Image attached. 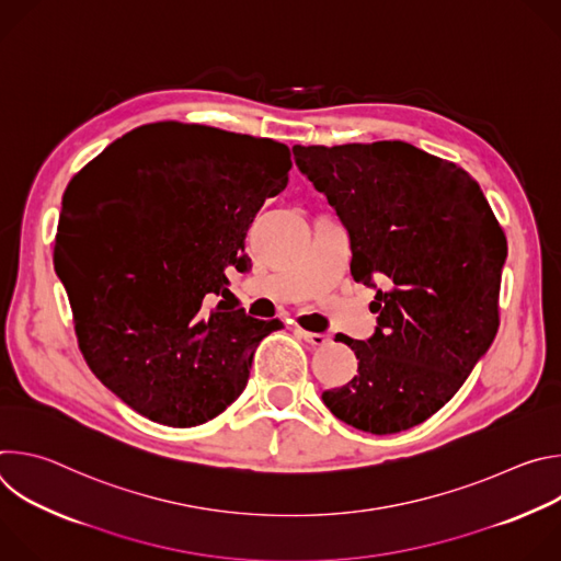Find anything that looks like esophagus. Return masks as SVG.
<instances>
[{
	"label": "esophagus",
	"instance_id": "34e87169",
	"mask_svg": "<svg viewBox=\"0 0 561 561\" xmlns=\"http://www.w3.org/2000/svg\"><path fill=\"white\" fill-rule=\"evenodd\" d=\"M299 337H301L304 342H308L310 346H327V344L331 342V337H329V335H324V333H308V331H299Z\"/></svg>",
	"mask_w": 561,
	"mask_h": 561
}]
</instances>
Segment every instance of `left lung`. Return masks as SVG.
<instances>
[{
  "label": "left lung",
  "instance_id": "8db88e82",
  "mask_svg": "<svg viewBox=\"0 0 561 561\" xmlns=\"http://www.w3.org/2000/svg\"><path fill=\"white\" fill-rule=\"evenodd\" d=\"M293 154L348 232L353 279L377 290L375 333L337 337L355 351L357 375L324 390V404L364 433L413 428L497 335L506 234L463 169L413 144L293 146Z\"/></svg>",
  "mask_w": 561,
  "mask_h": 561
}]
</instances>
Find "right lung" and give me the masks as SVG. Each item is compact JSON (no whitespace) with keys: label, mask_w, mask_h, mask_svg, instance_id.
Returning a JSON list of instances; mask_svg holds the SVG:
<instances>
[{"label":"right lung","mask_w":561,"mask_h":561,"mask_svg":"<svg viewBox=\"0 0 561 561\" xmlns=\"http://www.w3.org/2000/svg\"><path fill=\"white\" fill-rule=\"evenodd\" d=\"M128 134L66 188L55 271L98 379L139 415L188 428L242 394L255 348L282 329L237 310L226 271L249 268L247 230L286 188L290 152L208 126ZM167 136L183 146L140 154Z\"/></svg>","instance_id":"right-lung-1"}]
</instances>
